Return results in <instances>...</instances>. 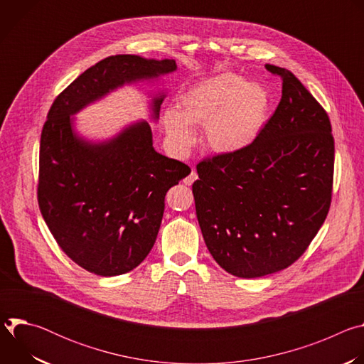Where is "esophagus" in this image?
Wrapping results in <instances>:
<instances>
[{"mask_svg": "<svg viewBox=\"0 0 364 364\" xmlns=\"http://www.w3.org/2000/svg\"><path fill=\"white\" fill-rule=\"evenodd\" d=\"M197 178H198V177H197V173H196L194 170H191V173L184 178V184H186V186H191Z\"/></svg>", "mask_w": 364, "mask_h": 364, "instance_id": "1", "label": "esophagus"}]
</instances>
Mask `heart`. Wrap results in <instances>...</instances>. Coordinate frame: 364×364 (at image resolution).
Returning <instances> with one entry per match:
<instances>
[{
  "label": "heart",
  "mask_w": 364,
  "mask_h": 364,
  "mask_svg": "<svg viewBox=\"0 0 364 364\" xmlns=\"http://www.w3.org/2000/svg\"><path fill=\"white\" fill-rule=\"evenodd\" d=\"M269 96L257 82H243L235 73L207 77L177 102L178 114L167 111L163 122L171 142L184 149L194 141L191 127L204 125L209 146L222 154L246 148L261 132Z\"/></svg>",
  "instance_id": "heart-1"
}]
</instances>
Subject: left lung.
<instances>
[{
    "label": "left lung",
    "instance_id": "obj_1",
    "mask_svg": "<svg viewBox=\"0 0 364 364\" xmlns=\"http://www.w3.org/2000/svg\"><path fill=\"white\" fill-rule=\"evenodd\" d=\"M274 115L246 148L197 164L196 215L215 261L239 278L292 265L331 204L334 138L327 112L284 68Z\"/></svg>",
    "mask_w": 364,
    "mask_h": 364
}]
</instances>
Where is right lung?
Segmentation results:
<instances>
[{
  "label": "right lung",
  "instance_id": "obj_1",
  "mask_svg": "<svg viewBox=\"0 0 364 364\" xmlns=\"http://www.w3.org/2000/svg\"><path fill=\"white\" fill-rule=\"evenodd\" d=\"M176 60L117 55L97 62L53 102L40 139L37 198L62 250L83 269L115 277L136 268L157 239L167 191L190 167L154 149L146 121L117 136L90 142L73 129V117L125 83L155 79ZM166 95L152 99L157 119Z\"/></svg>",
  "mask_w": 364,
  "mask_h": 364
}]
</instances>
